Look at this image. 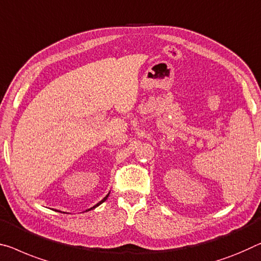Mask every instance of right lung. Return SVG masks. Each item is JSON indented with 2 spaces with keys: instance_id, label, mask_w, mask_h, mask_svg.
Segmentation results:
<instances>
[{
  "instance_id": "1",
  "label": "right lung",
  "mask_w": 261,
  "mask_h": 261,
  "mask_svg": "<svg viewBox=\"0 0 261 261\" xmlns=\"http://www.w3.org/2000/svg\"><path fill=\"white\" fill-rule=\"evenodd\" d=\"M108 195H110V194H108ZM108 195L106 196V197H105V198H103V199H101V200H100V202H99V203L97 204V205H94L93 207H91V209H94V207H97L98 205H100V204H101L102 202H105V200H106V199H107V197H108ZM91 209H89V210H91Z\"/></svg>"
}]
</instances>
